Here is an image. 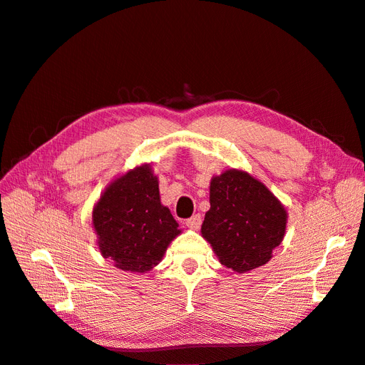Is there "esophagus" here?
Segmentation results:
<instances>
[{
	"label": "esophagus",
	"mask_w": 365,
	"mask_h": 365,
	"mask_svg": "<svg viewBox=\"0 0 365 365\" xmlns=\"http://www.w3.org/2000/svg\"><path fill=\"white\" fill-rule=\"evenodd\" d=\"M201 224H202V217H201V215H193L192 217H189L185 220V225L189 227V228H193V230H197L201 227Z\"/></svg>",
	"instance_id": "obj_1"
}]
</instances>
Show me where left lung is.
I'll return each instance as SVG.
<instances>
[{
    "instance_id": "1",
    "label": "left lung",
    "mask_w": 365,
    "mask_h": 365,
    "mask_svg": "<svg viewBox=\"0 0 365 365\" xmlns=\"http://www.w3.org/2000/svg\"><path fill=\"white\" fill-rule=\"evenodd\" d=\"M286 230V210L267 187L230 169L210 182V210L201 228L224 267L236 272L271 259Z\"/></svg>"
}]
</instances>
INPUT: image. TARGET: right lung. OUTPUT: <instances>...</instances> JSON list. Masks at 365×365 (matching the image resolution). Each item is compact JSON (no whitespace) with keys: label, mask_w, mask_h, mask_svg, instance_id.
Listing matches in <instances>:
<instances>
[{"label":"right lung","mask_w":365,"mask_h":365,"mask_svg":"<svg viewBox=\"0 0 365 365\" xmlns=\"http://www.w3.org/2000/svg\"><path fill=\"white\" fill-rule=\"evenodd\" d=\"M93 225L103 257L130 272L158 264L181 233L170 210L161 205L158 180L149 165L129 170L106 187L94 207Z\"/></svg>","instance_id":"right-lung-1"}]
</instances>
